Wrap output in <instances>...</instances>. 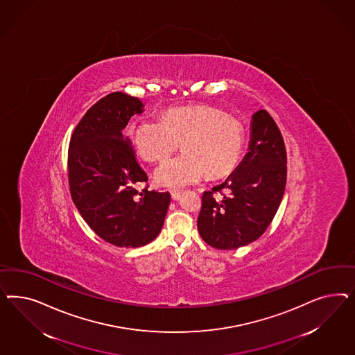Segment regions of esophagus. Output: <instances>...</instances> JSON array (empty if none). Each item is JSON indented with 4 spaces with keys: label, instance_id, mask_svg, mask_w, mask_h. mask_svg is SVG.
Returning a JSON list of instances; mask_svg holds the SVG:
<instances>
[{
    "label": "esophagus",
    "instance_id": "obj_1",
    "mask_svg": "<svg viewBox=\"0 0 355 355\" xmlns=\"http://www.w3.org/2000/svg\"><path fill=\"white\" fill-rule=\"evenodd\" d=\"M171 195H172L173 200H178L181 198V191L180 190H172Z\"/></svg>",
    "mask_w": 355,
    "mask_h": 355
}]
</instances>
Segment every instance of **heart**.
Here are the masks:
<instances>
[{
	"label": "heart",
	"instance_id": "obj_1",
	"mask_svg": "<svg viewBox=\"0 0 355 355\" xmlns=\"http://www.w3.org/2000/svg\"><path fill=\"white\" fill-rule=\"evenodd\" d=\"M132 141L140 156L162 162L182 141L183 153L162 164L156 181L166 187L199 182L205 174L220 178L236 169L245 143L239 119L211 105L172 107L162 119H143L132 128Z\"/></svg>",
	"mask_w": 355,
	"mask_h": 355
}]
</instances>
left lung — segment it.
I'll return each instance as SVG.
<instances>
[{
	"mask_svg": "<svg viewBox=\"0 0 355 355\" xmlns=\"http://www.w3.org/2000/svg\"><path fill=\"white\" fill-rule=\"evenodd\" d=\"M286 148L275 119L252 116L248 155L236 172L202 196L198 230L218 250L242 248L261 236L279 209L286 184Z\"/></svg>",
	"mask_w": 355,
	"mask_h": 355,
	"instance_id": "obj_1",
	"label": "left lung"
}]
</instances>
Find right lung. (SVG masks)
Wrapping results in <instances>:
<instances>
[{
	"label": "right lung",
	"mask_w": 355,
	"mask_h": 355,
	"mask_svg": "<svg viewBox=\"0 0 355 355\" xmlns=\"http://www.w3.org/2000/svg\"><path fill=\"white\" fill-rule=\"evenodd\" d=\"M143 112L138 97L113 92L86 112L71 134L67 177L71 199L88 226L119 248H140L162 232L171 193H141L147 173L123 137L131 116Z\"/></svg>",
	"instance_id": "right-lung-1"
}]
</instances>
